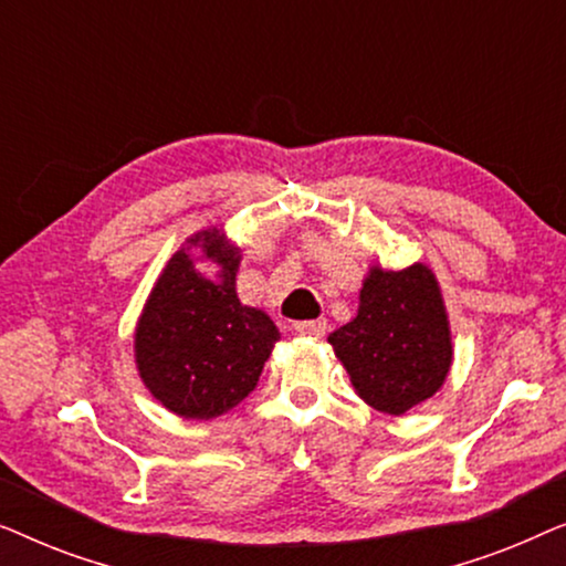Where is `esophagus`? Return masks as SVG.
Wrapping results in <instances>:
<instances>
[{
  "mask_svg": "<svg viewBox=\"0 0 566 566\" xmlns=\"http://www.w3.org/2000/svg\"><path fill=\"white\" fill-rule=\"evenodd\" d=\"M293 329H296V335H301V337H312V339H319V337H324V332H327V319L296 322V324H293Z\"/></svg>",
  "mask_w": 566,
  "mask_h": 566,
  "instance_id": "1",
  "label": "esophagus"
}]
</instances>
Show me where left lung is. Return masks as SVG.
<instances>
[{"mask_svg":"<svg viewBox=\"0 0 566 566\" xmlns=\"http://www.w3.org/2000/svg\"><path fill=\"white\" fill-rule=\"evenodd\" d=\"M327 343L355 394L378 412L405 415L443 389L453 366V337L438 277L424 262L368 268L358 314Z\"/></svg>","mask_w":566,"mask_h":566,"instance_id":"left-lung-1","label":"left lung"}]
</instances>
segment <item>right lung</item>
<instances>
[{
    "label": "right lung",
    "mask_w": 566,
    "mask_h": 566,
    "mask_svg": "<svg viewBox=\"0 0 566 566\" xmlns=\"http://www.w3.org/2000/svg\"><path fill=\"white\" fill-rule=\"evenodd\" d=\"M211 261L213 276L197 268ZM242 247L200 229L167 260L134 332L136 370L154 399L185 420H213L260 381L281 332L237 296Z\"/></svg>",
    "instance_id": "obj_1"
}]
</instances>
